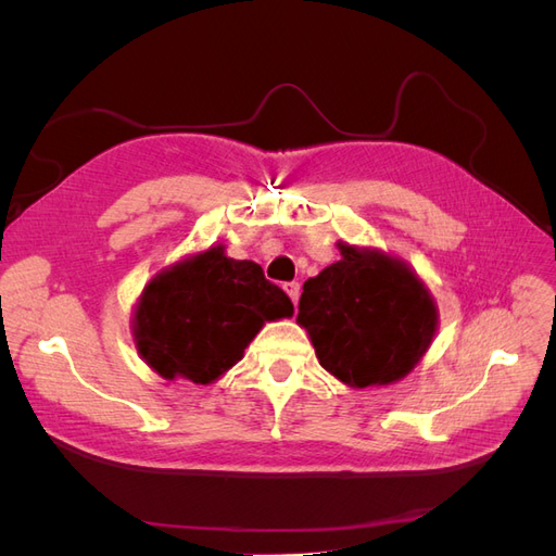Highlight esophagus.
I'll use <instances>...</instances> for the list:
<instances>
[{"label": "esophagus", "mask_w": 556, "mask_h": 556, "mask_svg": "<svg viewBox=\"0 0 556 556\" xmlns=\"http://www.w3.org/2000/svg\"><path fill=\"white\" fill-rule=\"evenodd\" d=\"M285 292H288V296L292 299V304L296 306V301H299V292H301V285H299V282H285Z\"/></svg>", "instance_id": "34e87169"}]
</instances>
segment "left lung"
Returning a JSON list of instances; mask_svg holds the SVG:
<instances>
[{
	"instance_id": "obj_1",
	"label": "left lung",
	"mask_w": 556,
	"mask_h": 556,
	"mask_svg": "<svg viewBox=\"0 0 556 556\" xmlns=\"http://www.w3.org/2000/svg\"><path fill=\"white\" fill-rule=\"evenodd\" d=\"M341 260L304 282L296 323L323 368L355 390L406 378L439 329L413 268L376 248L339 243Z\"/></svg>"
}]
</instances>
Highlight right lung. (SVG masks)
Instances as JSON below:
<instances>
[{"mask_svg": "<svg viewBox=\"0 0 556 556\" xmlns=\"http://www.w3.org/2000/svg\"><path fill=\"white\" fill-rule=\"evenodd\" d=\"M292 315L290 296L264 278L260 264L211 245L146 285L131 336L139 357L164 380L208 384L243 357L264 323Z\"/></svg>", "mask_w": 556, "mask_h": 556, "instance_id": "add662e5", "label": "right lung"}]
</instances>
